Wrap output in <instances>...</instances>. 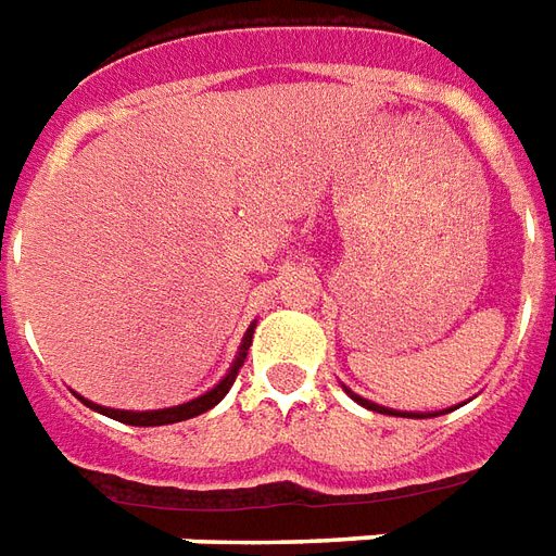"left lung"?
Segmentation results:
<instances>
[{
  "label": "left lung",
  "instance_id": "8db88e82",
  "mask_svg": "<svg viewBox=\"0 0 556 556\" xmlns=\"http://www.w3.org/2000/svg\"><path fill=\"white\" fill-rule=\"evenodd\" d=\"M345 393H349L357 405H363V408L369 410H378V414H390V417H410V419H426V417H438V414H408V410H393V408H381V405H375V402H369V399H361L357 393H351L349 387H345ZM453 410V408H450Z\"/></svg>",
  "mask_w": 556,
  "mask_h": 556
}]
</instances>
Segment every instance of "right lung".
I'll list each match as a JSON object with an SVG mask.
<instances>
[{
  "instance_id": "right-lung-1",
  "label": "right lung",
  "mask_w": 556,
  "mask_h": 556,
  "mask_svg": "<svg viewBox=\"0 0 556 556\" xmlns=\"http://www.w3.org/2000/svg\"><path fill=\"white\" fill-rule=\"evenodd\" d=\"M253 345V327L247 330V337H243L241 349L235 354V363H231V369L226 372V378L219 381L214 390H207L199 399H190V402H184V405H175V408H160V410H118V408H103V405H94L89 399H83V405H89L91 410H98L103 417H113L118 422H127V426H169V422H181V419L199 417V414H205L211 410L217 402H223V396L229 393V387L235 384V378H238V369L247 361V351Z\"/></svg>"
}]
</instances>
